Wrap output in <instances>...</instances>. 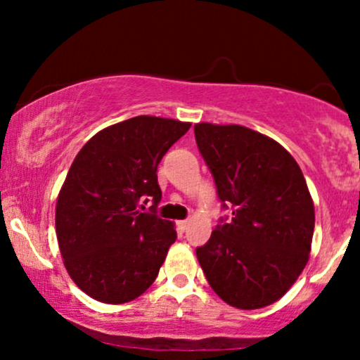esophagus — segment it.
Returning <instances> with one entry per match:
<instances>
[{"label":"esophagus","instance_id":"1","mask_svg":"<svg viewBox=\"0 0 360 360\" xmlns=\"http://www.w3.org/2000/svg\"><path fill=\"white\" fill-rule=\"evenodd\" d=\"M188 226H189V221L188 220L177 221V229H179L181 232H186V230H188Z\"/></svg>","mask_w":360,"mask_h":360}]
</instances>
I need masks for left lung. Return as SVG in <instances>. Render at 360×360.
<instances>
[{
	"label": "left lung",
	"mask_w": 360,
	"mask_h": 360,
	"mask_svg": "<svg viewBox=\"0 0 360 360\" xmlns=\"http://www.w3.org/2000/svg\"><path fill=\"white\" fill-rule=\"evenodd\" d=\"M223 217L196 255L225 303L257 309L278 301L308 262L315 208L296 160L278 142L240 125H194Z\"/></svg>",
	"instance_id": "1"
}]
</instances>
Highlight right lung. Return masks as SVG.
I'll list each match as a JSON object with an SVG mask.
<instances>
[{"instance_id": "1", "label": "right lung", "mask_w": 360, "mask_h": 360, "mask_svg": "<svg viewBox=\"0 0 360 360\" xmlns=\"http://www.w3.org/2000/svg\"><path fill=\"white\" fill-rule=\"evenodd\" d=\"M191 123L135 117L98 131L74 159L56 208L59 249L77 288L101 303L154 283L177 233L157 214V166ZM148 200L150 212H140Z\"/></svg>"}]
</instances>
